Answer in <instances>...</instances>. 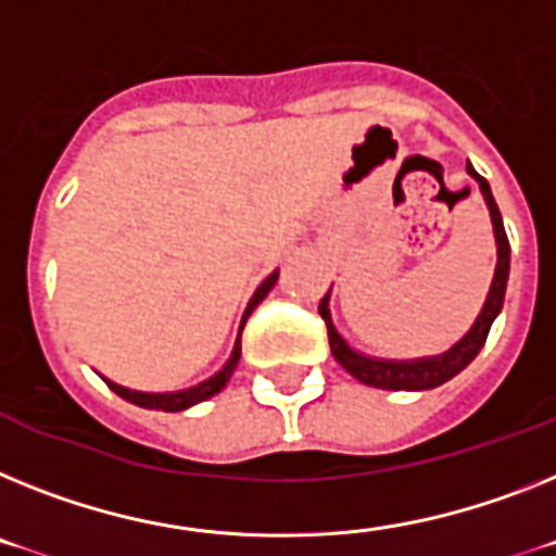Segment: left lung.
I'll return each instance as SVG.
<instances>
[{
	"instance_id": "obj_1",
	"label": "left lung",
	"mask_w": 556,
	"mask_h": 556,
	"mask_svg": "<svg viewBox=\"0 0 556 556\" xmlns=\"http://www.w3.org/2000/svg\"><path fill=\"white\" fill-rule=\"evenodd\" d=\"M466 172L478 180L480 191H483V200H486L489 214H492V226H494V240H497V268H494L492 288H489L486 305L480 311L475 328L460 339L452 350H446L444 356L435 358H418V362H381V358H367L356 350H350L348 342L342 336L336 333L333 321H330L328 311V296L319 302V314L328 325V342L330 353L336 356V362L344 367V370L358 379L362 384L381 387V390H432V387L444 384L452 376H458L469 362L480 353V348L486 344L489 328H492L494 316L501 314L503 296H506V282H508V237L506 228H503L501 208L494 203L492 189H489L486 177H480L472 166H466Z\"/></svg>"
}]
</instances>
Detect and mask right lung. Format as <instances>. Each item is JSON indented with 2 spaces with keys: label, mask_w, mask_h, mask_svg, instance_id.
<instances>
[{
  "label": "right lung",
  "mask_w": 556,
  "mask_h": 556,
  "mask_svg": "<svg viewBox=\"0 0 556 556\" xmlns=\"http://www.w3.org/2000/svg\"><path fill=\"white\" fill-rule=\"evenodd\" d=\"M274 282H277V274H270L268 279H265L263 286L256 288V293L251 296L249 307H245V314H242V325H240V336H242V328H245V321H249L251 311H254L260 302L268 296V291L274 288ZM240 336H237V344H235V353H231V358L226 362V367H223L220 372H214L212 379L203 381V384L198 387H189V390H180V393H138V390H127V387L121 384H112V381H106L110 384L112 393H118L121 399L132 401V404H138V407H147V409H163V413H180V409L191 407V404H200V401L212 399V395H217L226 387V381L231 379V372H235L237 362H240V353H242V344H240Z\"/></svg>",
  "instance_id": "add662e5"
}]
</instances>
